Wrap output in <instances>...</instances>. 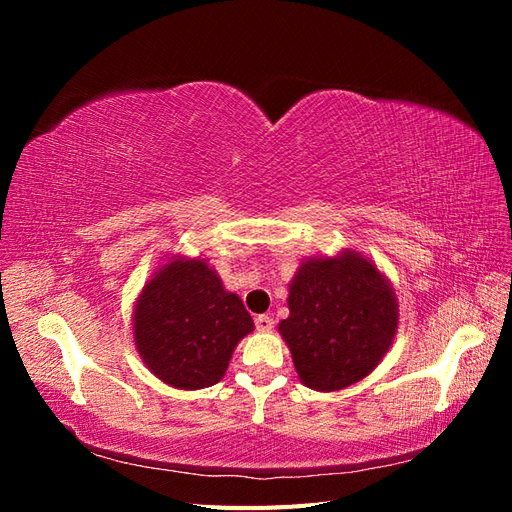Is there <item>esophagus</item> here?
<instances>
[{"label": "esophagus", "instance_id": "34e87169", "mask_svg": "<svg viewBox=\"0 0 512 512\" xmlns=\"http://www.w3.org/2000/svg\"><path fill=\"white\" fill-rule=\"evenodd\" d=\"M273 318L271 316H267V314H262V316H258L256 318V329L260 331V333H269L271 329H273Z\"/></svg>", "mask_w": 512, "mask_h": 512}]
</instances>
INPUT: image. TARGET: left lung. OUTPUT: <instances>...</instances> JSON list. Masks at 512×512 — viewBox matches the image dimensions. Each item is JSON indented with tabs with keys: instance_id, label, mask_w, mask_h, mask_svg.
I'll return each mask as SVG.
<instances>
[{
	"instance_id": "obj_1",
	"label": "left lung",
	"mask_w": 512,
	"mask_h": 512,
	"mask_svg": "<svg viewBox=\"0 0 512 512\" xmlns=\"http://www.w3.org/2000/svg\"><path fill=\"white\" fill-rule=\"evenodd\" d=\"M290 316L277 324L299 380L314 391H342L389 352L399 322L395 290L367 256L301 260L288 286Z\"/></svg>"
}]
</instances>
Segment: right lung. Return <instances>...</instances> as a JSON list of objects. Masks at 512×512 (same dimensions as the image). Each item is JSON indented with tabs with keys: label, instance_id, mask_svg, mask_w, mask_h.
<instances>
[{
	"label": "right lung",
	"instance_id": "1",
	"mask_svg": "<svg viewBox=\"0 0 512 512\" xmlns=\"http://www.w3.org/2000/svg\"><path fill=\"white\" fill-rule=\"evenodd\" d=\"M254 331L243 301L205 258L173 256L151 275L132 312L138 354L153 376L181 391L218 384L241 339Z\"/></svg>",
	"mask_w": 512,
	"mask_h": 512
}]
</instances>
